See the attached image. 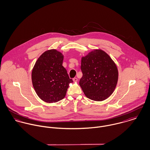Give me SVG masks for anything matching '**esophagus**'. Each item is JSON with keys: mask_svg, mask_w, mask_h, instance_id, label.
<instances>
[{"mask_svg": "<svg viewBox=\"0 0 150 150\" xmlns=\"http://www.w3.org/2000/svg\"><path fill=\"white\" fill-rule=\"evenodd\" d=\"M73 81H74V82H77V81H78V79H77V78L75 77V78H74V79H73Z\"/></svg>", "mask_w": 150, "mask_h": 150, "instance_id": "34e87169", "label": "esophagus"}]
</instances>
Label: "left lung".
Returning <instances> with one entry per match:
<instances>
[{
  "label": "left lung",
  "instance_id": "8db88e82",
  "mask_svg": "<svg viewBox=\"0 0 150 150\" xmlns=\"http://www.w3.org/2000/svg\"><path fill=\"white\" fill-rule=\"evenodd\" d=\"M83 77L79 84L86 96L94 101H103L114 92L118 79V70L114 61L101 49H94L81 57Z\"/></svg>",
  "mask_w": 150,
  "mask_h": 150
}]
</instances>
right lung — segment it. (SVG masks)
<instances>
[{
    "mask_svg": "<svg viewBox=\"0 0 150 150\" xmlns=\"http://www.w3.org/2000/svg\"><path fill=\"white\" fill-rule=\"evenodd\" d=\"M64 56L55 49L45 51L39 57L32 71V81L38 96L52 103L64 99L70 83L73 81L62 66Z\"/></svg>",
    "mask_w": 150,
    "mask_h": 150,
    "instance_id": "add662e5",
    "label": "right lung"
}]
</instances>
